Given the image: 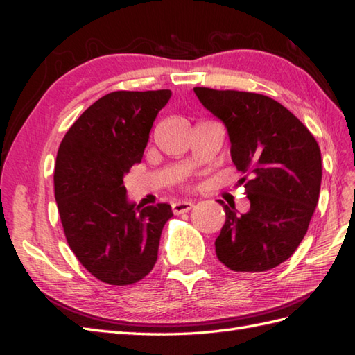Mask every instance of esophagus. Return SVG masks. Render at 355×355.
<instances>
[{"instance_id":"obj_1","label":"esophagus","mask_w":355,"mask_h":355,"mask_svg":"<svg viewBox=\"0 0 355 355\" xmlns=\"http://www.w3.org/2000/svg\"><path fill=\"white\" fill-rule=\"evenodd\" d=\"M192 206H193L192 201H178V202H173V205H172V212L175 214V215L189 212V210L192 209Z\"/></svg>"}]
</instances>
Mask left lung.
<instances>
[{
  "label": "left lung",
  "instance_id": "obj_1",
  "mask_svg": "<svg viewBox=\"0 0 355 355\" xmlns=\"http://www.w3.org/2000/svg\"><path fill=\"white\" fill-rule=\"evenodd\" d=\"M195 94L227 128L230 154L250 209L220 201L225 223L215 252L225 267L258 273L277 267L299 247L318 206L320 148L284 105L268 96L195 87Z\"/></svg>",
  "mask_w": 355,
  "mask_h": 355
}]
</instances>
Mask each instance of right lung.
I'll return each mask as SVG.
<instances>
[{"label": "right lung", "instance_id": "add662e5", "mask_svg": "<svg viewBox=\"0 0 355 355\" xmlns=\"http://www.w3.org/2000/svg\"><path fill=\"white\" fill-rule=\"evenodd\" d=\"M169 89L112 92L88 107L61 141L55 198L78 261L99 281L131 285L154 268L171 206L128 201L123 177L140 163Z\"/></svg>", "mask_w": 355, "mask_h": 355}]
</instances>
